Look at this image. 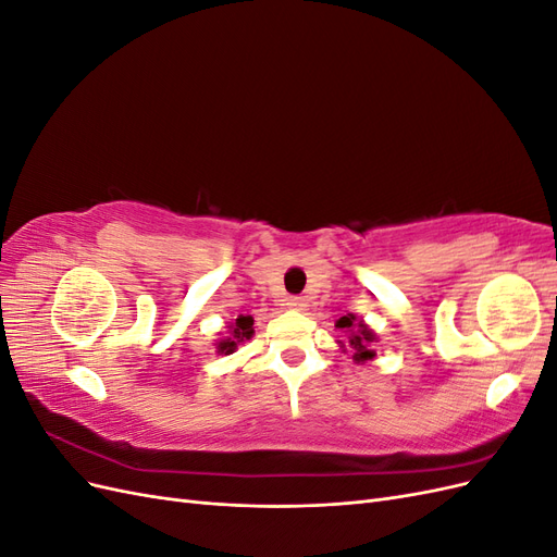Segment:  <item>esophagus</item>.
Listing matches in <instances>:
<instances>
[{
	"label": "esophagus",
	"mask_w": 557,
	"mask_h": 557,
	"mask_svg": "<svg viewBox=\"0 0 557 557\" xmlns=\"http://www.w3.org/2000/svg\"><path fill=\"white\" fill-rule=\"evenodd\" d=\"M305 307V299L301 297H288V309H301Z\"/></svg>",
	"instance_id": "obj_1"
}]
</instances>
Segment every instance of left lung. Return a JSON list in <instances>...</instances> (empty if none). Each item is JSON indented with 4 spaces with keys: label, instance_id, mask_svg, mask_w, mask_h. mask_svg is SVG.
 Returning <instances> with one entry per match:
<instances>
[{
    "label": "left lung",
    "instance_id": "obj_1",
    "mask_svg": "<svg viewBox=\"0 0 557 557\" xmlns=\"http://www.w3.org/2000/svg\"><path fill=\"white\" fill-rule=\"evenodd\" d=\"M336 327H342V330L348 332V344H350L352 350H356V356H352V358H356L358 362L372 360L376 356V352L372 350V342L376 339V334L369 330L367 325H362V320H360V323H356V315L348 313V315L339 318Z\"/></svg>",
    "mask_w": 557,
    "mask_h": 557
}]
</instances>
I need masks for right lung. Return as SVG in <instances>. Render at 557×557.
I'll list each match as a JSON object with an SVG mask.
<instances>
[{
  "instance_id": "add662e5",
  "label": "right lung",
  "mask_w": 557,
  "mask_h": 557,
  "mask_svg": "<svg viewBox=\"0 0 557 557\" xmlns=\"http://www.w3.org/2000/svg\"><path fill=\"white\" fill-rule=\"evenodd\" d=\"M252 334V318L250 315H239L237 320H234V325H230V339H223L221 344H218V350L221 352H232L234 348H237V344L250 339Z\"/></svg>"
}]
</instances>
